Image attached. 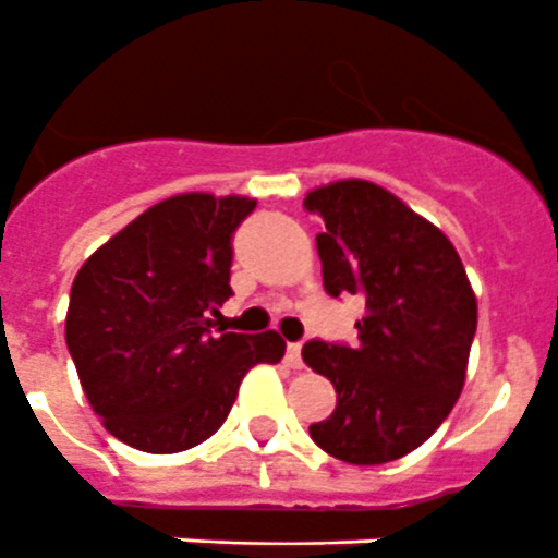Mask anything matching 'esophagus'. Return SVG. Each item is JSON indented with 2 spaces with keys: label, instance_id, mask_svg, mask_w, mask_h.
I'll return each instance as SVG.
<instances>
[{
  "label": "esophagus",
  "instance_id": "obj_1",
  "mask_svg": "<svg viewBox=\"0 0 558 558\" xmlns=\"http://www.w3.org/2000/svg\"><path fill=\"white\" fill-rule=\"evenodd\" d=\"M291 368H302V345L300 342H288V354H284Z\"/></svg>",
  "mask_w": 558,
  "mask_h": 558
}]
</instances>
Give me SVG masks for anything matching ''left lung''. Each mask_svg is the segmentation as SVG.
I'll list each match as a JSON object with an SVG mask.
<instances>
[{
  "instance_id": "8db88e82",
  "label": "left lung",
  "mask_w": 558,
  "mask_h": 558,
  "mask_svg": "<svg viewBox=\"0 0 558 558\" xmlns=\"http://www.w3.org/2000/svg\"><path fill=\"white\" fill-rule=\"evenodd\" d=\"M328 296H363L356 345L311 340L305 360L337 389L331 417L311 426L328 456L386 463L429 438L463 389L478 325L475 293L452 242L368 181L307 193Z\"/></svg>"
}]
</instances>
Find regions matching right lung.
Listing matches in <instances>:
<instances>
[{"instance_id": "right-lung-1", "label": "right lung", "mask_w": 558, "mask_h": 558, "mask_svg": "<svg viewBox=\"0 0 558 558\" xmlns=\"http://www.w3.org/2000/svg\"><path fill=\"white\" fill-rule=\"evenodd\" d=\"M251 198L186 193L102 244L71 284L65 345L88 403L141 452H184L227 421L242 377L279 363L276 331L213 328L233 296V235Z\"/></svg>"}]
</instances>
